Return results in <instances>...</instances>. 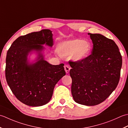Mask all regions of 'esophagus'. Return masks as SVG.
Instances as JSON below:
<instances>
[{
    "mask_svg": "<svg viewBox=\"0 0 128 128\" xmlns=\"http://www.w3.org/2000/svg\"><path fill=\"white\" fill-rule=\"evenodd\" d=\"M64 70H65V71H66V74H68L70 72V67L68 66V65H66V66H64Z\"/></svg>",
    "mask_w": 128,
    "mask_h": 128,
    "instance_id": "1",
    "label": "esophagus"
}]
</instances>
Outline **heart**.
<instances>
[{
    "label": "heart",
    "instance_id": "1",
    "mask_svg": "<svg viewBox=\"0 0 128 128\" xmlns=\"http://www.w3.org/2000/svg\"><path fill=\"white\" fill-rule=\"evenodd\" d=\"M92 50L91 44L82 39H74L61 42L57 46V51L60 55L67 56L71 55V58L76 62H80L89 56Z\"/></svg>",
    "mask_w": 128,
    "mask_h": 128
}]
</instances>
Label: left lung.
Returning <instances> with one entry per match:
<instances>
[{"mask_svg": "<svg viewBox=\"0 0 128 128\" xmlns=\"http://www.w3.org/2000/svg\"><path fill=\"white\" fill-rule=\"evenodd\" d=\"M91 54L80 62H70L71 93L76 102L87 106L105 100L119 81L122 57L113 40L100 34H90Z\"/></svg>", "mask_w": 128, "mask_h": 128, "instance_id": "obj_1", "label": "left lung"}]
</instances>
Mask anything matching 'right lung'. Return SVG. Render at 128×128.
I'll return each mask as SVG.
<instances>
[{"mask_svg": "<svg viewBox=\"0 0 128 128\" xmlns=\"http://www.w3.org/2000/svg\"><path fill=\"white\" fill-rule=\"evenodd\" d=\"M52 31L42 30L15 40L7 52L6 77L8 84L18 100L26 105L39 106L49 102L56 83L66 75L64 64L52 65L44 60V44L54 45ZM38 54L30 63L28 56Z\"/></svg>", "mask_w": 128, "mask_h": 128, "instance_id": "add662e5", "label": "right lung"}]
</instances>
